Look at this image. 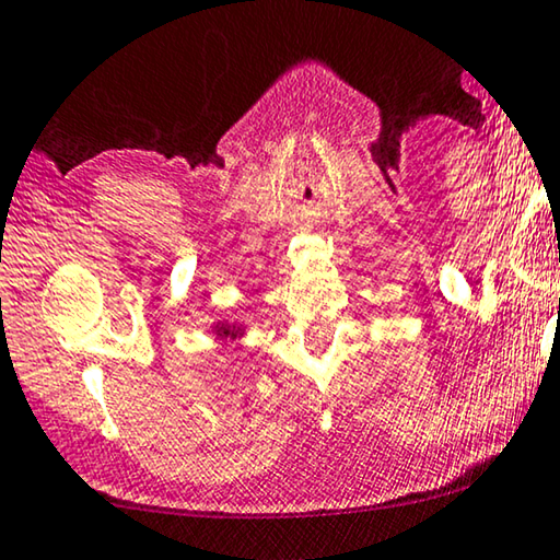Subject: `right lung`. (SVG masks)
I'll return each mask as SVG.
<instances>
[{
	"mask_svg": "<svg viewBox=\"0 0 560 560\" xmlns=\"http://www.w3.org/2000/svg\"><path fill=\"white\" fill-rule=\"evenodd\" d=\"M214 334L220 338H237L240 328L237 326H226V323H217L214 326Z\"/></svg>",
	"mask_w": 560,
	"mask_h": 560,
	"instance_id": "add662e5",
	"label": "right lung"
}]
</instances>
